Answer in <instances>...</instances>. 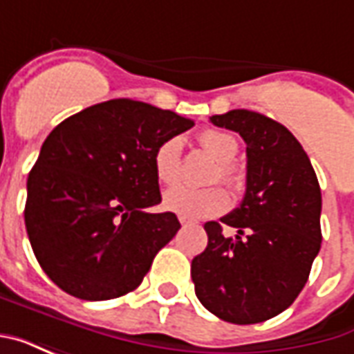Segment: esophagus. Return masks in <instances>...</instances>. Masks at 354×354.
I'll return each instance as SVG.
<instances>
[{
    "label": "esophagus",
    "instance_id": "obj_1",
    "mask_svg": "<svg viewBox=\"0 0 354 354\" xmlns=\"http://www.w3.org/2000/svg\"><path fill=\"white\" fill-rule=\"evenodd\" d=\"M180 223H182V225H189V220H185V218H180Z\"/></svg>",
    "mask_w": 354,
    "mask_h": 354
}]
</instances>
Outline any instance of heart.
Listing matches in <instances>:
<instances>
[{"instance_id": "heart-1", "label": "heart", "mask_w": 354, "mask_h": 354, "mask_svg": "<svg viewBox=\"0 0 354 354\" xmlns=\"http://www.w3.org/2000/svg\"><path fill=\"white\" fill-rule=\"evenodd\" d=\"M201 144L208 153L214 157L218 172L214 178H220L223 184L233 192H241L243 187V174L233 165V159L239 151L237 138L230 132L208 129L199 136ZM153 170L157 180L165 185L176 184L182 172V140L178 136L167 138L159 144L153 155ZM162 205L169 212H174L185 220H203L223 212L230 205V197L222 187H205L193 189L187 185H178L165 193Z\"/></svg>"}]
</instances>
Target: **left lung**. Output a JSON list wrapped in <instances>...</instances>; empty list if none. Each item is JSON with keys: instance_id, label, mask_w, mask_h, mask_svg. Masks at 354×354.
<instances>
[{"instance_id": "left-lung-1", "label": "left lung", "mask_w": 354, "mask_h": 354, "mask_svg": "<svg viewBox=\"0 0 354 354\" xmlns=\"http://www.w3.org/2000/svg\"><path fill=\"white\" fill-rule=\"evenodd\" d=\"M216 127L246 142V193L220 222H207L208 245L192 261L199 301L218 319L256 324L288 309L320 250V185L294 134L250 109L212 115Z\"/></svg>"}]
</instances>
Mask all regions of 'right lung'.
<instances>
[{
    "label": "right lung",
    "mask_w": 354,
    "mask_h": 354,
    "mask_svg": "<svg viewBox=\"0 0 354 354\" xmlns=\"http://www.w3.org/2000/svg\"><path fill=\"white\" fill-rule=\"evenodd\" d=\"M192 119L146 102L115 98L68 117L43 142L28 176V239L41 269L70 296H124L180 230L161 203L153 170L161 142Z\"/></svg>",
    "instance_id": "obj_1"
}]
</instances>
